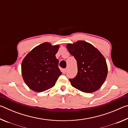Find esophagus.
<instances>
[{"instance_id": "1", "label": "esophagus", "mask_w": 128, "mask_h": 128, "mask_svg": "<svg viewBox=\"0 0 128 128\" xmlns=\"http://www.w3.org/2000/svg\"><path fill=\"white\" fill-rule=\"evenodd\" d=\"M66 71H67V69H62V72L64 73V74H65V73H66Z\"/></svg>"}]
</instances>
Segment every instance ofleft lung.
I'll return each mask as SVG.
<instances>
[{
  "instance_id": "obj_1",
  "label": "left lung",
  "mask_w": 128,
  "mask_h": 128,
  "mask_svg": "<svg viewBox=\"0 0 128 128\" xmlns=\"http://www.w3.org/2000/svg\"><path fill=\"white\" fill-rule=\"evenodd\" d=\"M66 48L74 56L77 64V76L69 79L71 85L84 92H96L102 86L107 76L104 57L94 46L84 40L68 43Z\"/></svg>"
}]
</instances>
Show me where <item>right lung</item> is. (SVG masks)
I'll list each match as a JSON object with an SVG mask.
<instances>
[{
  "label": "right lung",
  "mask_w": 128,
  "mask_h": 128,
  "mask_svg": "<svg viewBox=\"0 0 128 128\" xmlns=\"http://www.w3.org/2000/svg\"><path fill=\"white\" fill-rule=\"evenodd\" d=\"M59 45L52 46L44 42L28 54L21 64V73L25 84L30 89L42 92L55 86L62 74L55 55Z\"/></svg>",
  "instance_id": "obj_1"
}]
</instances>
